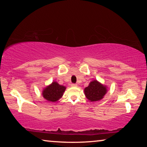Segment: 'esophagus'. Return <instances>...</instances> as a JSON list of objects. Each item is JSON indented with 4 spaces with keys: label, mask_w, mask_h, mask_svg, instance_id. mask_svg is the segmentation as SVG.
Listing matches in <instances>:
<instances>
[{
    "label": "esophagus",
    "mask_w": 147,
    "mask_h": 147,
    "mask_svg": "<svg viewBox=\"0 0 147 147\" xmlns=\"http://www.w3.org/2000/svg\"><path fill=\"white\" fill-rule=\"evenodd\" d=\"M71 86L72 87H77V86H78V85H77V84H72Z\"/></svg>",
    "instance_id": "34e87169"
}]
</instances>
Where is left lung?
Wrapping results in <instances>:
<instances>
[{"label":"left lung","instance_id":"8db88e82","mask_svg":"<svg viewBox=\"0 0 147 147\" xmlns=\"http://www.w3.org/2000/svg\"><path fill=\"white\" fill-rule=\"evenodd\" d=\"M108 92V87L99 82L96 80L91 81L89 86L84 89L86 98L91 102L102 100Z\"/></svg>","mask_w":147,"mask_h":147}]
</instances>
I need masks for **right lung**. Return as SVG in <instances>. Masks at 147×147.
<instances>
[{
  "label": "right lung",
  "mask_w": 147,
  "mask_h": 147,
  "mask_svg": "<svg viewBox=\"0 0 147 147\" xmlns=\"http://www.w3.org/2000/svg\"><path fill=\"white\" fill-rule=\"evenodd\" d=\"M66 87L54 81L50 85L46 86L42 91V95L47 101L51 102H55L59 100L63 96Z\"/></svg>",
  "instance_id": "1"
}]
</instances>
